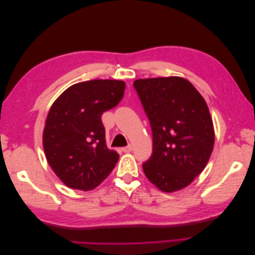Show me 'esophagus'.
I'll return each mask as SVG.
<instances>
[{"instance_id":"34e87169","label":"esophagus","mask_w":255,"mask_h":255,"mask_svg":"<svg viewBox=\"0 0 255 255\" xmlns=\"http://www.w3.org/2000/svg\"><path fill=\"white\" fill-rule=\"evenodd\" d=\"M133 150V146L130 145V144H128V145H127V146H125V148H122V151L123 152H126V153H129L130 151Z\"/></svg>"}]
</instances>
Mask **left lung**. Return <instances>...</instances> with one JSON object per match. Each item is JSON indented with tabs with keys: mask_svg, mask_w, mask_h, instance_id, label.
Listing matches in <instances>:
<instances>
[{
	"mask_svg": "<svg viewBox=\"0 0 255 255\" xmlns=\"http://www.w3.org/2000/svg\"><path fill=\"white\" fill-rule=\"evenodd\" d=\"M134 88L150 121L153 152L142 164L148 180L165 192L182 189L203 171L214 148L205 100L187 80H136Z\"/></svg>",
	"mask_w": 255,
	"mask_h": 255,
	"instance_id": "obj_1",
	"label": "left lung"
}]
</instances>
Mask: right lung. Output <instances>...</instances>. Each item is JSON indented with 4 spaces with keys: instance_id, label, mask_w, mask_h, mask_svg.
<instances>
[{
    "instance_id": "right-lung-1",
    "label": "right lung",
    "mask_w": 255,
    "mask_h": 255,
    "mask_svg": "<svg viewBox=\"0 0 255 255\" xmlns=\"http://www.w3.org/2000/svg\"><path fill=\"white\" fill-rule=\"evenodd\" d=\"M125 89L122 81H87L72 85L53 103L43 149L53 171L68 187L94 189L117 164L119 154L106 146L101 116L118 105Z\"/></svg>"
}]
</instances>
